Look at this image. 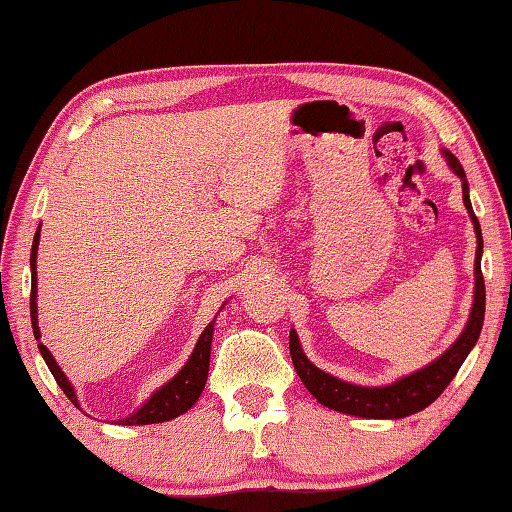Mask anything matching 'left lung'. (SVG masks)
<instances>
[{
    "label": "left lung",
    "instance_id": "1",
    "mask_svg": "<svg viewBox=\"0 0 512 512\" xmlns=\"http://www.w3.org/2000/svg\"><path fill=\"white\" fill-rule=\"evenodd\" d=\"M445 158L456 176L463 180V203L472 216L474 232H476V262H474L476 287H474V305H472L470 320H467V325L463 329V334L458 336V341L438 361H433L431 366L422 368L418 372H413L409 377H402L391 386H381V388L354 386V384H348V381H341L332 375H327L323 370H318L314 363L305 357V352L300 348L298 336L291 329L289 350H291L293 368H296L302 384L309 388V393L314 395L320 404H325L327 409H334L348 415H359V418H379V420L406 418V415L427 409L431 402L438 400V395L449 386V381L456 377V372L463 366L465 357L474 348V343L479 341L483 316H485V282L481 273V253H483L481 225L472 210L470 194H467V178L461 162H458L449 151H445Z\"/></svg>",
    "mask_w": 512,
    "mask_h": 512
}]
</instances>
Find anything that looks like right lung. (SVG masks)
Instances as JSON below:
<instances>
[{"label":"right lung","mask_w":512,"mask_h":512,"mask_svg":"<svg viewBox=\"0 0 512 512\" xmlns=\"http://www.w3.org/2000/svg\"><path fill=\"white\" fill-rule=\"evenodd\" d=\"M38 241H40V230L36 232V237H33V248H31V325H33V336L40 339V329H38V307H36V255H38ZM212 334H214V320L210 325L203 329L201 339H198L196 348L192 352V357L185 363V368L178 372L176 377L171 381H167L160 391H155L151 395V400L146 402L140 411L128 415V418L119 420V424H155V422H164V420H171V418H178L180 413H185L187 409H192L194 402L201 397L203 388H205V381H207V368H210V345H212ZM42 359L51 370V375H54L56 384L63 388V393L69 397V402L79 404L76 402V393L72 384H69L67 377L63 375V370L58 368L56 359L51 357V352L45 348V345L38 343Z\"/></svg>","instance_id":"add662e5"}]
</instances>
